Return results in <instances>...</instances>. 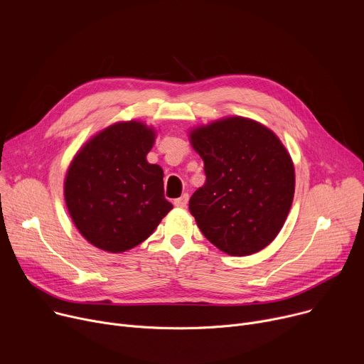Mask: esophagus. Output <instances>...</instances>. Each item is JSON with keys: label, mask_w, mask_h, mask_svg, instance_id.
Listing matches in <instances>:
<instances>
[{"label": "esophagus", "mask_w": 364, "mask_h": 364, "mask_svg": "<svg viewBox=\"0 0 364 364\" xmlns=\"http://www.w3.org/2000/svg\"><path fill=\"white\" fill-rule=\"evenodd\" d=\"M187 203H188V194H183L181 197L174 200V205L178 207V209H184V207H187Z\"/></svg>", "instance_id": "esophagus-1"}]
</instances>
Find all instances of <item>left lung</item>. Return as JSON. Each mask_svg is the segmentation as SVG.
Masks as SVG:
<instances>
[{
  "mask_svg": "<svg viewBox=\"0 0 364 364\" xmlns=\"http://www.w3.org/2000/svg\"><path fill=\"white\" fill-rule=\"evenodd\" d=\"M205 183L188 201L205 239L232 256L267 247L282 229L295 191V170L281 139L265 125L228 117L190 131Z\"/></svg>",
  "mask_w": 364,
  "mask_h": 364,
  "instance_id": "8db88e82",
  "label": "left lung"
}]
</instances>
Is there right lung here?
Here are the masks:
<instances>
[{
  "label": "right lung",
  "instance_id": "add662e5",
  "mask_svg": "<svg viewBox=\"0 0 364 364\" xmlns=\"http://www.w3.org/2000/svg\"><path fill=\"white\" fill-rule=\"evenodd\" d=\"M157 131L139 121L95 134L73 157L65 201L80 235L97 249L121 253L142 243L173 209L164 171L146 161Z\"/></svg>",
  "mask_w": 364,
  "mask_h": 364
}]
</instances>
